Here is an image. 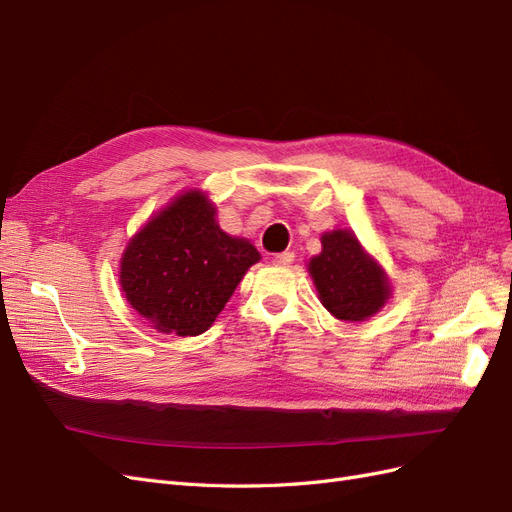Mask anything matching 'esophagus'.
Wrapping results in <instances>:
<instances>
[{"mask_svg":"<svg viewBox=\"0 0 512 512\" xmlns=\"http://www.w3.org/2000/svg\"><path fill=\"white\" fill-rule=\"evenodd\" d=\"M273 262H275V265H280V267H288V265H292V262H294V254H292V252H282V254H275Z\"/></svg>","mask_w":512,"mask_h":512,"instance_id":"34e87169","label":"esophagus"}]
</instances>
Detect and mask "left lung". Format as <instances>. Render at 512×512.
I'll return each mask as SVG.
<instances>
[{
  "label": "left lung",
  "instance_id": "8db88e82",
  "mask_svg": "<svg viewBox=\"0 0 512 512\" xmlns=\"http://www.w3.org/2000/svg\"><path fill=\"white\" fill-rule=\"evenodd\" d=\"M322 250L307 262L320 303L342 322H363L389 303L393 286L378 258L350 228L322 232Z\"/></svg>",
  "mask_w": 512,
  "mask_h": 512
}]
</instances>
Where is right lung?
<instances>
[{"mask_svg":"<svg viewBox=\"0 0 512 512\" xmlns=\"http://www.w3.org/2000/svg\"><path fill=\"white\" fill-rule=\"evenodd\" d=\"M258 260L250 241L220 228L207 192L192 188L132 235L119 260V286L149 327L194 337L211 327Z\"/></svg>","mask_w":512,"mask_h":512,"instance_id":"right-lung-1","label":"right lung"}]
</instances>
